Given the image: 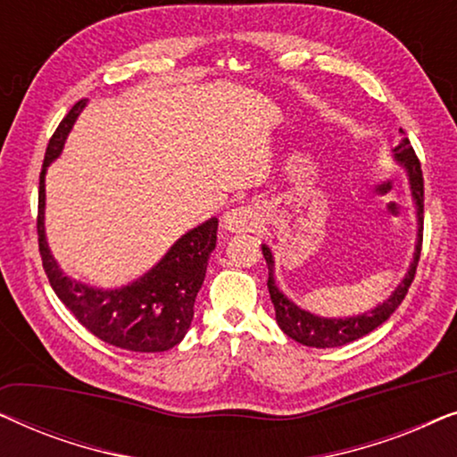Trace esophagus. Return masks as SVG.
<instances>
[{"instance_id": "1", "label": "esophagus", "mask_w": 457, "mask_h": 457, "mask_svg": "<svg viewBox=\"0 0 457 457\" xmlns=\"http://www.w3.org/2000/svg\"><path fill=\"white\" fill-rule=\"evenodd\" d=\"M262 214L255 205H239L222 216V227L228 233H253L260 227Z\"/></svg>"}]
</instances>
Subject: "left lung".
<instances>
[{"label":"left lung","instance_id":"8db88e82","mask_svg":"<svg viewBox=\"0 0 457 457\" xmlns=\"http://www.w3.org/2000/svg\"><path fill=\"white\" fill-rule=\"evenodd\" d=\"M403 133V130H402ZM395 152V160L405 168L410 180V191L411 199L416 204V216H418V241H416V252L414 260H411L410 270L405 272L402 283L397 285V289L385 299L383 303L364 314L352 316V318H322L314 316L310 312H305L291 302L283 291L277 287L274 280V258L268 245H262V253H264L266 264H268V291H270V299L274 303V312H277V322L280 330L291 339L308 347H341L347 345L360 337L372 333L374 328L380 327L385 320H389V316L397 310V305L403 302V297L408 295V289L414 280L418 260H420V249H422V224H424V179L420 170V162H418L414 149H411L408 137H403L402 143L393 149Z\"/></svg>","mask_w":457,"mask_h":457}]
</instances>
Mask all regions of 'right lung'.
Here are the masks:
<instances>
[{
  "instance_id": "right-lung-1",
  "label": "right lung",
  "mask_w": 457,
  "mask_h": 457,
  "mask_svg": "<svg viewBox=\"0 0 457 457\" xmlns=\"http://www.w3.org/2000/svg\"><path fill=\"white\" fill-rule=\"evenodd\" d=\"M85 104L87 99H80L72 105L46 149L37 214L43 268L55 295L89 333L129 352H166L179 345L191 327L197 291L202 289L210 253L216 247L218 218H210L180 237L152 270L120 289H93L68 278L49 253L46 241V172L62 154L66 137Z\"/></svg>"
}]
</instances>
